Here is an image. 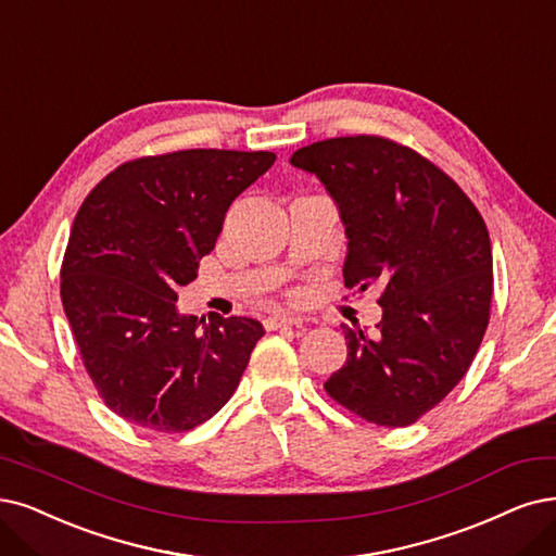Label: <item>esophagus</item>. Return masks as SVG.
<instances>
[{"label":"esophagus","instance_id":"34e87169","mask_svg":"<svg viewBox=\"0 0 556 556\" xmlns=\"http://www.w3.org/2000/svg\"><path fill=\"white\" fill-rule=\"evenodd\" d=\"M304 320L300 316H293V314H277V316H270L265 318V327L267 330H277V327H289V325H295L300 327Z\"/></svg>","mask_w":556,"mask_h":556}]
</instances>
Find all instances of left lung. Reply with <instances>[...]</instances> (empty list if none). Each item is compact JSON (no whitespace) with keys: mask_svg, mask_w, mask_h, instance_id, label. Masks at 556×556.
<instances>
[{"mask_svg":"<svg viewBox=\"0 0 556 556\" xmlns=\"http://www.w3.org/2000/svg\"><path fill=\"white\" fill-rule=\"evenodd\" d=\"M345 226L348 289L382 286V320L343 327L348 359L325 392L362 419L415 424L454 389L490 318L492 250L477 205L433 162L382 137H337L293 153Z\"/></svg>","mask_w":556,"mask_h":556,"instance_id":"obj_1","label":"left lung"}]
</instances>
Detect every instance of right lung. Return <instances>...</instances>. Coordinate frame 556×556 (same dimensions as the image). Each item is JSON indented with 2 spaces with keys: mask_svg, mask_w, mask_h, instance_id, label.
Listing matches in <instances>:
<instances>
[{
  "mask_svg": "<svg viewBox=\"0 0 556 556\" xmlns=\"http://www.w3.org/2000/svg\"><path fill=\"white\" fill-rule=\"evenodd\" d=\"M275 160L217 149L139 157L81 203L61 265V302L98 394L118 417L180 433L233 396L263 325L180 314L176 300L215 250L233 199Z\"/></svg>",
  "mask_w": 556,
  "mask_h": 556,
  "instance_id": "1",
  "label": "right lung"
}]
</instances>
